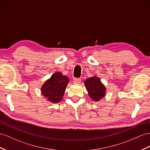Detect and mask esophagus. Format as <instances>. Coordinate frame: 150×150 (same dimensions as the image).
Returning a JSON list of instances; mask_svg holds the SVG:
<instances>
[{
    "label": "esophagus",
    "mask_w": 150,
    "mask_h": 150,
    "mask_svg": "<svg viewBox=\"0 0 150 150\" xmlns=\"http://www.w3.org/2000/svg\"><path fill=\"white\" fill-rule=\"evenodd\" d=\"M73 82L75 83H79L81 82V79H79V78H74L73 79Z\"/></svg>",
    "instance_id": "1"
}]
</instances>
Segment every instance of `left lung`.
I'll return each instance as SVG.
<instances>
[{"instance_id":"left-lung-1","label":"left lung","mask_w":150,"mask_h":150,"mask_svg":"<svg viewBox=\"0 0 150 150\" xmlns=\"http://www.w3.org/2000/svg\"><path fill=\"white\" fill-rule=\"evenodd\" d=\"M89 97L94 101H99L106 93V87L101 83V80L96 76L88 78L84 82Z\"/></svg>"}]
</instances>
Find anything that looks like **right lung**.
<instances>
[{
    "mask_svg": "<svg viewBox=\"0 0 150 150\" xmlns=\"http://www.w3.org/2000/svg\"><path fill=\"white\" fill-rule=\"evenodd\" d=\"M68 82L67 76L56 72L43 84L41 88L42 94L50 102L59 103L62 100Z\"/></svg>",
    "mask_w": 150,
    "mask_h": 150,
    "instance_id": "obj_1",
    "label": "right lung"
}]
</instances>
